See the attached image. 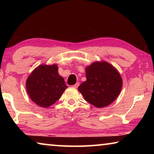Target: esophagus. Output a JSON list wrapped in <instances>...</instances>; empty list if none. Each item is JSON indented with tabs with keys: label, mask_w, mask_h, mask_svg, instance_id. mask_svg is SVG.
Returning <instances> with one entry per match:
<instances>
[{
	"label": "esophagus",
	"mask_w": 154,
	"mask_h": 154,
	"mask_svg": "<svg viewBox=\"0 0 154 154\" xmlns=\"http://www.w3.org/2000/svg\"><path fill=\"white\" fill-rule=\"evenodd\" d=\"M79 85V83H75V85H72V87L75 88H77Z\"/></svg>",
	"instance_id": "obj_1"
}]
</instances>
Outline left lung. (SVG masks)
Segmentation results:
<instances>
[{
    "instance_id": "left-lung-1",
    "label": "left lung",
    "mask_w": 154,
    "mask_h": 154,
    "mask_svg": "<svg viewBox=\"0 0 154 154\" xmlns=\"http://www.w3.org/2000/svg\"><path fill=\"white\" fill-rule=\"evenodd\" d=\"M86 81L78 90L85 100L96 107L110 105L121 92L122 79L116 68L105 61L95 62L85 69Z\"/></svg>"
}]
</instances>
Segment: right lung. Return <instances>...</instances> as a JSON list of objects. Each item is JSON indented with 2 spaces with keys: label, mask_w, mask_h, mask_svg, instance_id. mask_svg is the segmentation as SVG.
Instances as JSON below:
<instances>
[{
  "label": "right lung",
  "mask_w": 154,
  "mask_h": 154,
  "mask_svg": "<svg viewBox=\"0 0 154 154\" xmlns=\"http://www.w3.org/2000/svg\"><path fill=\"white\" fill-rule=\"evenodd\" d=\"M58 71L56 64H41L28 77L26 87L28 96L41 107L48 108L55 103L67 88Z\"/></svg>",
  "instance_id": "right-lung-1"
}]
</instances>
